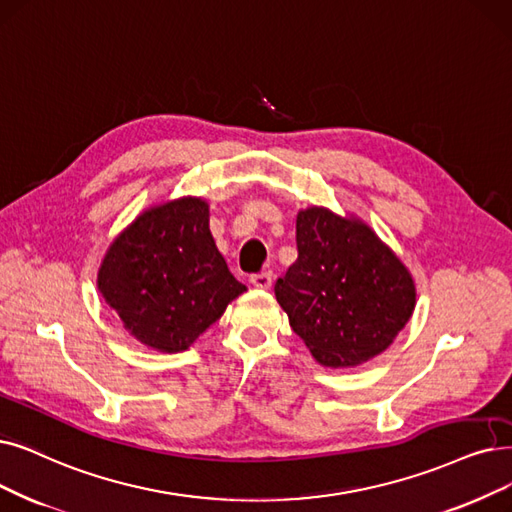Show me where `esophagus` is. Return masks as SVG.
Here are the masks:
<instances>
[{"label":"esophagus","mask_w":512,"mask_h":512,"mask_svg":"<svg viewBox=\"0 0 512 512\" xmlns=\"http://www.w3.org/2000/svg\"><path fill=\"white\" fill-rule=\"evenodd\" d=\"M252 285L258 290H271L273 285V273L271 271H264V273H258V275H252Z\"/></svg>","instance_id":"34e87169"}]
</instances>
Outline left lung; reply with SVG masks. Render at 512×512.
<instances>
[{"mask_svg":"<svg viewBox=\"0 0 512 512\" xmlns=\"http://www.w3.org/2000/svg\"><path fill=\"white\" fill-rule=\"evenodd\" d=\"M296 245L275 296L311 355L325 367H355L386 351L416 306L397 254L365 222L317 206L298 212Z\"/></svg>","mask_w":512,"mask_h":512,"instance_id":"8db88e82","label":"left lung"}]
</instances>
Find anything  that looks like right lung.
Wrapping results in <instances>:
<instances>
[{
	"mask_svg": "<svg viewBox=\"0 0 512 512\" xmlns=\"http://www.w3.org/2000/svg\"><path fill=\"white\" fill-rule=\"evenodd\" d=\"M98 290L126 330L161 353L187 351L245 292L210 233V208L180 197L142 212L100 262Z\"/></svg>",
	"mask_w": 512,
	"mask_h": 512,
	"instance_id": "add662e5",
	"label": "right lung"
}]
</instances>
